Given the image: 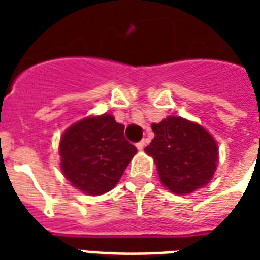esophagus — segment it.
Wrapping results in <instances>:
<instances>
[{
  "mask_svg": "<svg viewBox=\"0 0 260 260\" xmlns=\"http://www.w3.org/2000/svg\"><path fill=\"white\" fill-rule=\"evenodd\" d=\"M144 144H146V143H144V140H142V142L136 143V148H138L139 151H142L143 148H144Z\"/></svg>",
  "mask_w": 260,
  "mask_h": 260,
  "instance_id": "34e87169",
  "label": "esophagus"
}]
</instances>
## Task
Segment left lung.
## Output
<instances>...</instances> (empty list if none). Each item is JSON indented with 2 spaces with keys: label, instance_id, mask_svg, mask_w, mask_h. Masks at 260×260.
I'll return each mask as SVG.
<instances>
[{
  "label": "left lung",
  "instance_id": "1",
  "mask_svg": "<svg viewBox=\"0 0 260 260\" xmlns=\"http://www.w3.org/2000/svg\"><path fill=\"white\" fill-rule=\"evenodd\" d=\"M151 128L155 138L144 151L154 158L166 189L185 196L209 183L217 167L218 148L205 128L175 116Z\"/></svg>",
  "mask_w": 260,
  "mask_h": 260
}]
</instances>
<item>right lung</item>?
I'll list each match as a JSON object with an SVG mask.
<instances>
[{
    "mask_svg": "<svg viewBox=\"0 0 260 260\" xmlns=\"http://www.w3.org/2000/svg\"><path fill=\"white\" fill-rule=\"evenodd\" d=\"M136 152L112 114L82 118L66 129L59 144L63 175L89 196L113 189Z\"/></svg>",
    "mask_w": 260,
    "mask_h": 260,
    "instance_id": "1",
    "label": "right lung"
}]
</instances>
